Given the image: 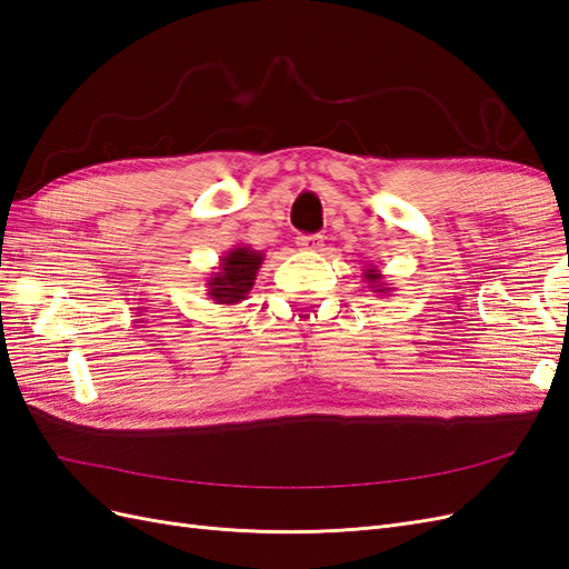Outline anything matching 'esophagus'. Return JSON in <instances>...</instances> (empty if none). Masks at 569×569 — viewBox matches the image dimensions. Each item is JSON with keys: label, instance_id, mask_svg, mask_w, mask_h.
<instances>
[{"label": "esophagus", "instance_id": "obj_1", "mask_svg": "<svg viewBox=\"0 0 569 569\" xmlns=\"http://www.w3.org/2000/svg\"><path fill=\"white\" fill-rule=\"evenodd\" d=\"M297 244L303 251H320L322 249V237L320 234H301V237H297Z\"/></svg>", "mask_w": 569, "mask_h": 569}]
</instances>
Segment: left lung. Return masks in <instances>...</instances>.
I'll use <instances>...</instances> for the list:
<instances>
[{"label": "left lung", "instance_id": "1", "mask_svg": "<svg viewBox=\"0 0 569 569\" xmlns=\"http://www.w3.org/2000/svg\"><path fill=\"white\" fill-rule=\"evenodd\" d=\"M363 282L368 284V289L372 291V295H377V297H387V295H391V291H393V287H389L385 282V274L377 270L375 266L363 270Z\"/></svg>", "mask_w": 569, "mask_h": 569}]
</instances>
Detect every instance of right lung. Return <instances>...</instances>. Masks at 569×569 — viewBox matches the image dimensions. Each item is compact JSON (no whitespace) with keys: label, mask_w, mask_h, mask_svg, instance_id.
<instances>
[{"label":"right lung","mask_w":569,"mask_h":569,"mask_svg":"<svg viewBox=\"0 0 569 569\" xmlns=\"http://www.w3.org/2000/svg\"><path fill=\"white\" fill-rule=\"evenodd\" d=\"M266 253L256 251L247 244H239L230 249L226 256L220 258L216 272L206 280V291H209V299L222 306H234L244 301L251 291L258 268L263 266Z\"/></svg>","instance_id":"right-lung-1"}]
</instances>
